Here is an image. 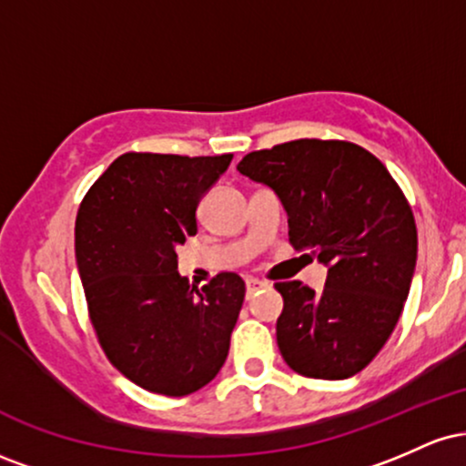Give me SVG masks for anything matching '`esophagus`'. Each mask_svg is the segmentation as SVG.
I'll use <instances>...</instances> for the list:
<instances>
[{"label":"esophagus","instance_id":"obj_1","mask_svg":"<svg viewBox=\"0 0 466 466\" xmlns=\"http://www.w3.org/2000/svg\"><path fill=\"white\" fill-rule=\"evenodd\" d=\"M265 287H267V282L258 280V278H248V280H245V293H248V298H251L256 291H260V289H265Z\"/></svg>","mask_w":466,"mask_h":466}]
</instances>
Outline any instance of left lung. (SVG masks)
<instances>
[{
    "instance_id": "left-lung-1",
    "label": "left lung",
    "mask_w": 466,
    "mask_h": 466,
    "mask_svg": "<svg viewBox=\"0 0 466 466\" xmlns=\"http://www.w3.org/2000/svg\"><path fill=\"white\" fill-rule=\"evenodd\" d=\"M238 173L269 186L285 206L289 240L329 267L319 293L276 282L282 360L311 379H349L392 335L416 267V223L388 168L341 140H293L248 153Z\"/></svg>"
}]
</instances>
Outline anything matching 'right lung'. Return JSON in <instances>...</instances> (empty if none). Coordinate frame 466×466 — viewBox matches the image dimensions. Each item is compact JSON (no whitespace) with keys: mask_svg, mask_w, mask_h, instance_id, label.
<instances>
[{"mask_svg":"<svg viewBox=\"0 0 466 466\" xmlns=\"http://www.w3.org/2000/svg\"><path fill=\"white\" fill-rule=\"evenodd\" d=\"M232 155L125 153L96 179L76 217V265L106 360L129 381L186 397L217 377L245 300L223 271L195 289L177 248L197 234V206Z\"/></svg>","mask_w":466,"mask_h":466,"instance_id":"right-lung-1","label":"right lung"}]
</instances>
